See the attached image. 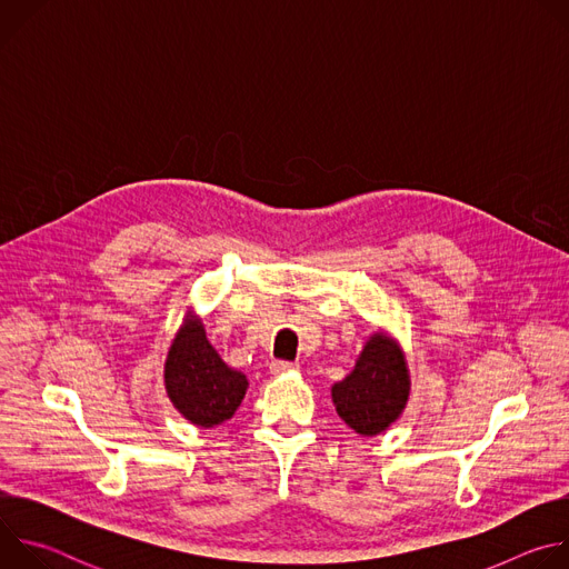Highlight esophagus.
I'll list each match as a JSON object with an SVG mask.
<instances>
[{"mask_svg": "<svg viewBox=\"0 0 569 569\" xmlns=\"http://www.w3.org/2000/svg\"><path fill=\"white\" fill-rule=\"evenodd\" d=\"M297 369H299V365H295V362H286V360H272L270 362V371L274 376H286V373L297 371Z\"/></svg>", "mask_w": 569, "mask_h": 569, "instance_id": "34e87169", "label": "esophagus"}]
</instances>
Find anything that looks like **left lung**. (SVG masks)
Here are the masks:
<instances>
[{
  "mask_svg": "<svg viewBox=\"0 0 569 569\" xmlns=\"http://www.w3.org/2000/svg\"><path fill=\"white\" fill-rule=\"evenodd\" d=\"M410 369L389 333L373 331L353 371L331 387L340 419L362 437H376L396 423L410 400Z\"/></svg>",
  "mask_w": 569,
  "mask_h": 569,
  "instance_id": "8db88e82",
  "label": "left lung"
}]
</instances>
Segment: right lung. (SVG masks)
Here are the masks:
<instances>
[{"mask_svg": "<svg viewBox=\"0 0 569 569\" xmlns=\"http://www.w3.org/2000/svg\"><path fill=\"white\" fill-rule=\"evenodd\" d=\"M164 387L173 408L198 428H216L233 417L250 387L207 340L204 323L187 310L164 362Z\"/></svg>", "mask_w": 569, "mask_h": 569, "instance_id": "right-lung-1", "label": "right lung"}]
</instances>
